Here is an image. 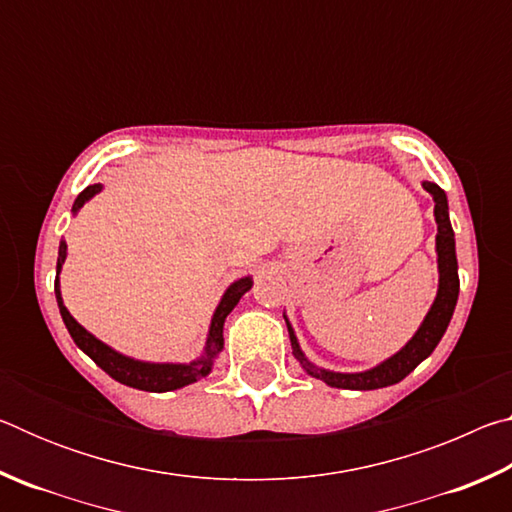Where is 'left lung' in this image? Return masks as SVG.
Returning a JSON list of instances; mask_svg holds the SVG:
<instances>
[{
    "mask_svg": "<svg viewBox=\"0 0 512 512\" xmlns=\"http://www.w3.org/2000/svg\"><path fill=\"white\" fill-rule=\"evenodd\" d=\"M422 187L431 194L433 203V216H436L438 235H436V255H438V291L436 298H433V305L429 307L427 316L418 327L409 341H406L404 348L397 350L393 357L384 359L377 366L361 372H334L327 368H318L316 363H311L305 352H302L298 336L293 332V327L287 320L289 327V339H291V350L293 357L298 359L302 370L307 375L325 381L327 386L332 388H345V391H375V388H386L393 386L397 381H402L409 372H413L420 363L429 357V354L436 350V345L443 339L447 332L449 320L454 316L456 300H458V262H456V239L452 223H449V205H447V194L440 189L436 183H429V180H422Z\"/></svg>",
    "mask_w": 512,
    "mask_h": 512,
    "instance_id": "1",
    "label": "left lung"
}]
</instances>
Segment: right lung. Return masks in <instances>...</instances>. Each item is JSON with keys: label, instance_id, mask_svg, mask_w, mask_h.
Listing matches in <instances>:
<instances>
[{"label": "right lung", "instance_id": "1", "mask_svg": "<svg viewBox=\"0 0 512 512\" xmlns=\"http://www.w3.org/2000/svg\"><path fill=\"white\" fill-rule=\"evenodd\" d=\"M103 189L101 183L85 187L83 192L76 196V201L72 205V214H79L81 207L90 201V198L97 196ZM67 259V244L60 241L58 246V262H56V282H54V293H56V302L60 309V316H63V323L67 327L69 336H72L74 343L79 345V350H83L88 357L97 363V366L108 372V375L119 381V384H126L131 388H137V391H149V393H167V391H178V388L194 384V381L207 377L214 368V361L219 357L223 350V323L232 309L237 307V302L241 300L246 291L253 289V275L239 277L230 284L228 289L216 305L214 314H212V323L210 329H207V339H205V348L201 352V357H196L189 363H160V361H142V359H133L126 357V354L117 352L115 348H110L103 341H99L97 336L90 334L79 320H76L63 302V293H60V271H63V264Z\"/></svg>", "mask_w": 512, "mask_h": 512}]
</instances>
